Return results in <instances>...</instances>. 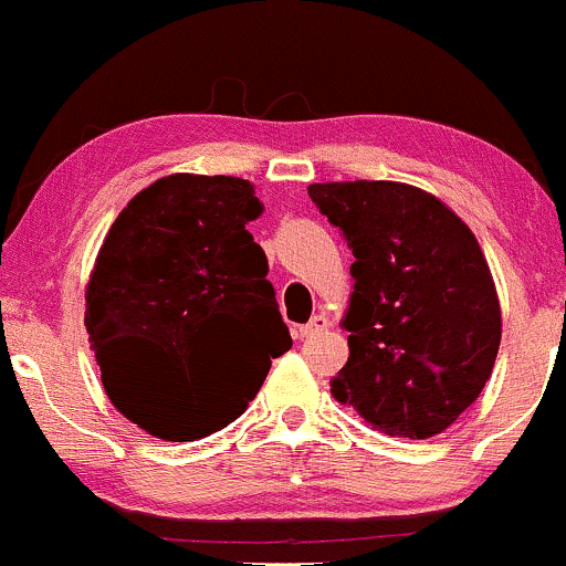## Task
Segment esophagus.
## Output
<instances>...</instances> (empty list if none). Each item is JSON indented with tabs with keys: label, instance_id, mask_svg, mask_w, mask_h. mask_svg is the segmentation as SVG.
Returning <instances> with one entry per match:
<instances>
[{
	"label": "esophagus",
	"instance_id": "1",
	"mask_svg": "<svg viewBox=\"0 0 566 566\" xmlns=\"http://www.w3.org/2000/svg\"><path fill=\"white\" fill-rule=\"evenodd\" d=\"M328 317H325V314H314L312 319H308L306 325H303V328L298 331L301 333V338H314V336H319V333H325L328 331Z\"/></svg>",
	"mask_w": 566,
	"mask_h": 566
}]
</instances>
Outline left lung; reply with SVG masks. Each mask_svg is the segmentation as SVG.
I'll return each instance as SVG.
<instances>
[{"mask_svg": "<svg viewBox=\"0 0 566 566\" xmlns=\"http://www.w3.org/2000/svg\"><path fill=\"white\" fill-rule=\"evenodd\" d=\"M355 263L342 328L349 358L331 379L377 431L428 439L453 426L491 379L502 308L469 224L401 181L312 184Z\"/></svg>", "mask_w": 566, "mask_h": 566, "instance_id": "left-lung-1", "label": "left lung"}]
</instances>
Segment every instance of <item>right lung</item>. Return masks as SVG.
Listing matches in <instances>:
<instances>
[{"label":"right lung","instance_id":"right-lung-1","mask_svg":"<svg viewBox=\"0 0 566 566\" xmlns=\"http://www.w3.org/2000/svg\"><path fill=\"white\" fill-rule=\"evenodd\" d=\"M260 213L247 178L174 174L140 189L99 247L83 323L111 403L151 437L230 426L293 347L247 230Z\"/></svg>","mask_w":566,"mask_h":566}]
</instances>
